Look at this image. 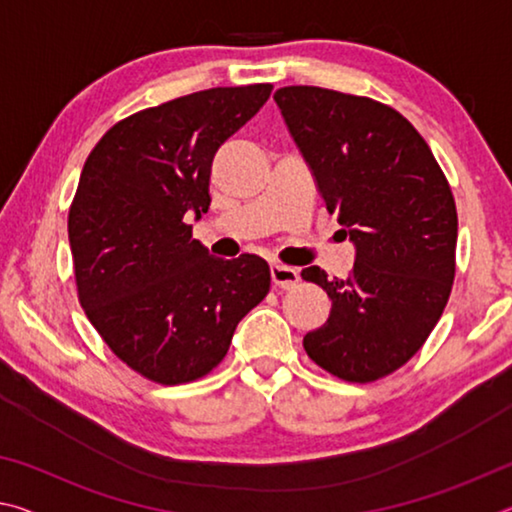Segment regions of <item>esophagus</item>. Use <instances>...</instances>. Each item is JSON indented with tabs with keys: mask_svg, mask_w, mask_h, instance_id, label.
<instances>
[{
	"mask_svg": "<svg viewBox=\"0 0 512 512\" xmlns=\"http://www.w3.org/2000/svg\"><path fill=\"white\" fill-rule=\"evenodd\" d=\"M271 280L277 289H291L300 282V273L296 268L284 266V264H273L271 266Z\"/></svg>",
	"mask_w": 512,
	"mask_h": 512,
	"instance_id": "1",
	"label": "esophagus"
}]
</instances>
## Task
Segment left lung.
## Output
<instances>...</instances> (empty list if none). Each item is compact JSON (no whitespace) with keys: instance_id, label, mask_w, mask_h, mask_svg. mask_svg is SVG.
Masks as SVG:
<instances>
[{"instance_id":"8db88e82","label":"left lung","mask_w":512,"mask_h":512,"mask_svg":"<svg viewBox=\"0 0 512 512\" xmlns=\"http://www.w3.org/2000/svg\"><path fill=\"white\" fill-rule=\"evenodd\" d=\"M273 99L327 212L357 248L345 280L302 268V280L332 300L327 323L302 345L334 377L368 384L402 368L443 316L456 273L452 189L429 144L391 106L314 85L280 88Z\"/></svg>"}]
</instances>
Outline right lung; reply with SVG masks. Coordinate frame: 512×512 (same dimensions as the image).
Masks as SVG:
<instances>
[{
    "label": "right lung",
    "instance_id": "right-lung-1",
    "mask_svg": "<svg viewBox=\"0 0 512 512\" xmlns=\"http://www.w3.org/2000/svg\"><path fill=\"white\" fill-rule=\"evenodd\" d=\"M271 90L212 88L140 110L83 164L67 219L79 302L108 348L158 384L219 366L239 320L271 289L262 257H214L185 223L210 207L216 151Z\"/></svg>",
    "mask_w": 512,
    "mask_h": 512
}]
</instances>
